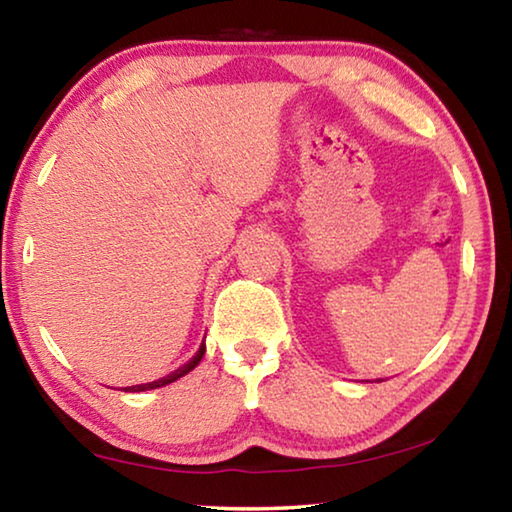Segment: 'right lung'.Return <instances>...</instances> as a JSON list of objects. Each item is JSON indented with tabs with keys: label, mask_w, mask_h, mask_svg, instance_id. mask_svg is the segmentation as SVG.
Returning <instances> with one entry per match:
<instances>
[{
	"label": "right lung",
	"mask_w": 512,
	"mask_h": 512,
	"mask_svg": "<svg viewBox=\"0 0 512 512\" xmlns=\"http://www.w3.org/2000/svg\"><path fill=\"white\" fill-rule=\"evenodd\" d=\"M203 354H205V345H201V350L196 352V357L187 363V366H183L180 370H176L173 372V375H169V377H164V379H158V381H151V384H142V386H131L128 388V391H151V388H160V386H167V384H171V381H176V379H180L183 375H187L189 370H194L198 363H201V359H203Z\"/></svg>",
	"instance_id": "right-lung-1"
}]
</instances>
